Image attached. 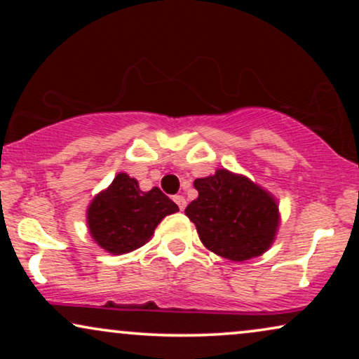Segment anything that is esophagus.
<instances>
[{
  "mask_svg": "<svg viewBox=\"0 0 359 359\" xmlns=\"http://www.w3.org/2000/svg\"><path fill=\"white\" fill-rule=\"evenodd\" d=\"M173 199H175V203L178 204V208H180L181 210H184V208H186V199H184V196H181V194H176Z\"/></svg>",
  "mask_w": 359,
  "mask_h": 359,
  "instance_id": "34e87169",
  "label": "esophagus"
}]
</instances>
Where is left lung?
<instances>
[{"instance_id":"1","label":"left lung","mask_w":359,"mask_h":359,"mask_svg":"<svg viewBox=\"0 0 359 359\" xmlns=\"http://www.w3.org/2000/svg\"><path fill=\"white\" fill-rule=\"evenodd\" d=\"M198 199L186 215L204 247L219 257L245 262L271 247L279 225L276 199L243 175L220 168L194 181Z\"/></svg>"}]
</instances>
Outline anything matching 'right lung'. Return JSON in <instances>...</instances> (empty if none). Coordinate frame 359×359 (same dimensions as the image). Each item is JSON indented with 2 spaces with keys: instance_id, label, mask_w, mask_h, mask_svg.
<instances>
[{
  "instance_id": "1",
  "label": "right lung",
  "mask_w": 359,
  "mask_h": 359,
  "mask_svg": "<svg viewBox=\"0 0 359 359\" xmlns=\"http://www.w3.org/2000/svg\"><path fill=\"white\" fill-rule=\"evenodd\" d=\"M178 205L158 188L140 191L135 178L119 173L109 188L91 201L86 212L95 242L112 255H124L145 245L166 215Z\"/></svg>"
}]
</instances>
